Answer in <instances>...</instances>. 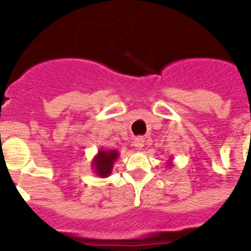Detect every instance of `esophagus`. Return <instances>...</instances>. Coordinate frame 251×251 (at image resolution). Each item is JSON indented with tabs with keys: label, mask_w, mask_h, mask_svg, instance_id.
Wrapping results in <instances>:
<instances>
[{
	"label": "esophagus",
	"mask_w": 251,
	"mask_h": 251,
	"mask_svg": "<svg viewBox=\"0 0 251 251\" xmlns=\"http://www.w3.org/2000/svg\"><path fill=\"white\" fill-rule=\"evenodd\" d=\"M133 146L137 148V150H142L143 146H145V138L143 137H138L133 141Z\"/></svg>",
	"instance_id": "1"
}]
</instances>
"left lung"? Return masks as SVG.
<instances>
[{"mask_svg":"<svg viewBox=\"0 0 251 251\" xmlns=\"http://www.w3.org/2000/svg\"><path fill=\"white\" fill-rule=\"evenodd\" d=\"M171 166H172V157L167 161V167H171Z\"/></svg>","mask_w":251,"mask_h":251,"instance_id":"left-lung-1","label":"left lung"}]
</instances>
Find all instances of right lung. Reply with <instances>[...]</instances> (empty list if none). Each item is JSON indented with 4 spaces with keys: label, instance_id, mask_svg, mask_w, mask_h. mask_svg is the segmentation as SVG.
Segmentation results:
<instances>
[{
    "label": "right lung",
    "instance_id": "add662e5",
    "mask_svg": "<svg viewBox=\"0 0 251 251\" xmlns=\"http://www.w3.org/2000/svg\"><path fill=\"white\" fill-rule=\"evenodd\" d=\"M119 152L117 150H99L92 159V167L97 176L105 178L112 175L115 161L118 159Z\"/></svg>",
    "mask_w": 251,
    "mask_h": 251
}]
</instances>
